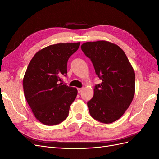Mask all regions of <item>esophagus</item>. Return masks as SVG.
<instances>
[{"instance_id": "34e87169", "label": "esophagus", "mask_w": 159, "mask_h": 159, "mask_svg": "<svg viewBox=\"0 0 159 159\" xmlns=\"http://www.w3.org/2000/svg\"><path fill=\"white\" fill-rule=\"evenodd\" d=\"M82 88H78V92L80 93H81V91H82Z\"/></svg>"}]
</instances>
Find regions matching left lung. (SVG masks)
I'll list each match as a JSON object with an SVG mask.
<instances>
[{"instance_id": "left-lung-1", "label": "left lung", "mask_w": 159, "mask_h": 159, "mask_svg": "<svg viewBox=\"0 0 159 159\" xmlns=\"http://www.w3.org/2000/svg\"><path fill=\"white\" fill-rule=\"evenodd\" d=\"M91 60L102 82L95 85L88 102L94 119L103 123L117 121L131 105L134 95L135 75L123 50L107 41L85 42L81 46Z\"/></svg>"}]
</instances>
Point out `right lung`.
<instances>
[{
  "label": "right lung",
  "mask_w": 159,
  "mask_h": 159,
  "mask_svg": "<svg viewBox=\"0 0 159 159\" xmlns=\"http://www.w3.org/2000/svg\"><path fill=\"white\" fill-rule=\"evenodd\" d=\"M80 43L57 44L38 51L28 66L23 79L25 98L35 117L46 125H55L68 117L78 90L60 83L67 75L70 57Z\"/></svg>",
  "instance_id": "obj_1"
}]
</instances>
